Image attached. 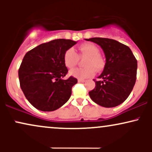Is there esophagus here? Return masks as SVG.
<instances>
[{
    "mask_svg": "<svg viewBox=\"0 0 152 152\" xmlns=\"http://www.w3.org/2000/svg\"><path fill=\"white\" fill-rule=\"evenodd\" d=\"M78 82H79V83H84V82H86V80H84V79H78Z\"/></svg>",
    "mask_w": 152,
    "mask_h": 152,
    "instance_id": "esophagus-1",
    "label": "esophagus"
}]
</instances>
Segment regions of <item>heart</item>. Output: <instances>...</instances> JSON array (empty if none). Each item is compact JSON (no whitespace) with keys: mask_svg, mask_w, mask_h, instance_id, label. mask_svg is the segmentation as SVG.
I'll return each instance as SVG.
<instances>
[{"mask_svg":"<svg viewBox=\"0 0 152 152\" xmlns=\"http://www.w3.org/2000/svg\"><path fill=\"white\" fill-rule=\"evenodd\" d=\"M78 57H86L83 64L86 67L77 68L70 71L71 76L80 79H85L93 76L95 70L102 71L105 63L104 58L99 54V48L91 43H86L78 46V54L72 48L66 50L64 54V63L69 69H73L77 64Z\"/></svg>","mask_w":152,"mask_h":152,"instance_id":"obj_1","label":"heart"}]
</instances>
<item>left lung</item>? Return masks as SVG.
Listing matches in <instances>:
<instances>
[{"label": "left lung", "mask_w": 152, "mask_h": 152, "mask_svg": "<svg viewBox=\"0 0 152 152\" xmlns=\"http://www.w3.org/2000/svg\"><path fill=\"white\" fill-rule=\"evenodd\" d=\"M100 46L106 64L96 86L88 92L92 101L106 108L120 105L128 98L137 79V61L126 45L114 39L91 38L86 39Z\"/></svg>", "instance_id": "8db88e82"}]
</instances>
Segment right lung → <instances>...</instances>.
<instances>
[{
  "mask_svg": "<svg viewBox=\"0 0 152 152\" xmlns=\"http://www.w3.org/2000/svg\"><path fill=\"white\" fill-rule=\"evenodd\" d=\"M77 42L56 39L42 43L26 53L18 70L20 88L32 106L42 111L59 109L70 99L77 79L68 72L64 54Z\"/></svg>",
  "mask_w": 152,
  "mask_h": 152,
  "instance_id": "1",
  "label": "right lung"
}]
</instances>
